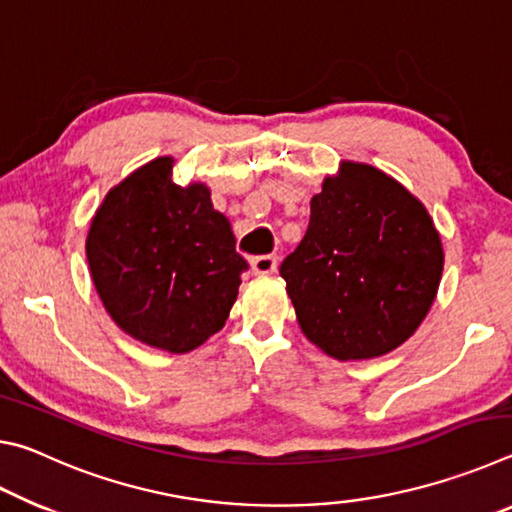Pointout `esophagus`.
<instances>
[{"instance_id":"1","label":"esophagus","mask_w":512,"mask_h":512,"mask_svg":"<svg viewBox=\"0 0 512 512\" xmlns=\"http://www.w3.org/2000/svg\"><path fill=\"white\" fill-rule=\"evenodd\" d=\"M250 268H253L255 275H271V273L277 271V257L275 255L253 257V262H250Z\"/></svg>"}]
</instances>
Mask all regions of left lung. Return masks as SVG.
I'll return each instance as SVG.
<instances>
[{
	"instance_id": "obj_1",
	"label": "left lung",
	"mask_w": 512,
	"mask_h": 512,
	"mask_svg": "<svg viewBox=\"0 0 512 512\" xmlns=\"http://www.w3.org/2000/svg\"><path fill=\"white\" fill-rule=\"evenodd\" d=\"M443 266L427 207L381 169L343 160L311 198L309 228L280 275L302 334L329 357L361 361L411 339Z\"/></svg>"
}]
</instances>
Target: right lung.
Instances as JSON below:
<instances>
[{
	"mask_svg": "<svg viewBox=\"0 0 512 512\" xmlns=\"http://www.w3.org/2000/svg\"><path fill=\"white\" fill-rule=\"evenodd\" d=\"M173 158L142 164L103 198L85 255L103 307L135 341L192 352L223 329L248 264L205 183H173Z\"/></svg>",
	"mask_w": 512,
	"mask_h": 512,
	"instance_id": "add662e5",
	"label": "right lung"
}]
</instances>
